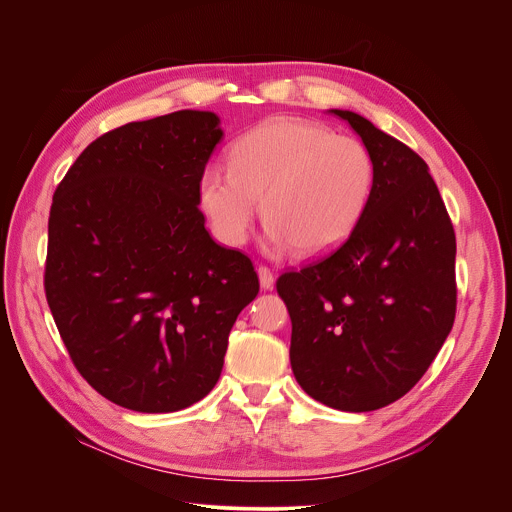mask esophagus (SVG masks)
<instances>
[{
  "label": "esophagus",
  "mask_w": 512,
  "mask_h": 512,
  "mask_svg": "<svg viewBox=\"0 0 512 512\" xmlns=\"http://www.w3.org/2000/svg\"><path fill=\"white\" fill-rule=\"evenodd\" d=\"M257 273H259V283H261V289H271V287H273V283H275V275L271 273V269L261 265V267L257 269Z\"/></svg>",
  "instance_id": "esophagus-1"
}]
</instances>
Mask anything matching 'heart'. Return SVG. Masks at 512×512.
<instances>
[{"label": "heart", "instance_id": "b5f03b06", "mask_svg": "<svg viewBox=\"0 0 512 512\" xmlns=\"http://www.w3.org/2000/svg\"><path fill=\"white\" fill-rule=\"evenodd\" d=\"M229 166L202 170L198 204L214 237L239 247L263 196L269 255L289 247L306 257L338 249L360 225L377 182L375 160L362 141L289 117L269 119L239 137Z\"/></svg>", "mask_w": 512, "mask_h": 512}]
</instances>
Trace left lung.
<instances>
[{"mask_svg": "<svg viewBox=\"0 0 512 512\" xmlns=\"http://www.w3.org/2000/svg\"><path fill=\"white\" fill-rule=\"evenodd\" d=\"M367 145L377 182L348 241L283 273L300 387L340 411H375L415 387L456 318V235L427 164L358 113L330 109Z\"/></svg>", "mask_w": 512, "mask_h": 512, "instance_id": "left-lung-1", "label": "left lung"}]
</instances>
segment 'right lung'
<instances>
[{"label":"right lung","instance_id":"1","mask_svg":"<svg viewBox=\"0 0 512 512\" xmlns=\"http://www.w3.org/2000/svg\"><path fill=\"white\" fill-rule=\"evenodd\" d=\"M223 135L218 115L192 109L121 125L54 192L46 300L79 373L125 409L172 413L206 397L259 294L251 259L214 243L198 210Z\"/></svg>","mask_w":512,"mask_h":512}]
</instances>
